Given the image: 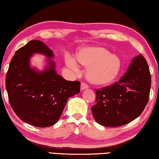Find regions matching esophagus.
<instances>
[{
	"mask_svg": "<svg viewBox=\"0 0 159 159\" xmlns=\"http://www.w3.org/2000/svg\"><path fill=\"white\" fill-rule=\"evenodd\" d=\"M88 88V85L87 84H85L84 82H82L81 84V90H84Z\"/></svg>",
	"mask_w": 159,
	"mask_h": 159,
	"instance_id": "obj_1",
	"label": "esophagus"
}]
</instances>
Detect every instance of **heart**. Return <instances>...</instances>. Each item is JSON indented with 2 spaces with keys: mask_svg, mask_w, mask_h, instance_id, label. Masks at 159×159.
Instances as JSON below:
<instances>
[{
  "mask_svg": "<svg viewBox=\"0 0 159 159\" xmlns=\"http://www.w3.org/2000/svg\"><path fill=\"white\" fill-rule=\"evenodd\" d=\"M76 60L86 68L88 81L95 86H106L114 81L121 67V61L118 56L102 47H87L80 49L76 55ZM66 64L70 69L78 70L74 60L69 58Z\"/></svg>",
  "mask_w": 159,
  "mask_h": 159,
  "instance_id": "b5f03b06",
  "label": "heart"
}]
</instances>
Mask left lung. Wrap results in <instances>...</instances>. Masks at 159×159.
Returning a JSON list of instances; mask_svg holds the SVG:
<instances>
[{
	"mask_svg": "<svg viewBox=\"0 0 159 159\" xmlns=\"http://www.w3.org/2000/svg\"><path fill=\"white\" fill-rule=\"evenodd\" d=\"M151 77L142 55L134 57L124 76L111 86L96 89L92 115L102 126L126 124L142 113L149 99Z\"/></svg>",
	"mask_w": 159,
	"mask_h": 159,
	"instance_id": "left-lung-1",
	"label": "left lung"
}]
</instances>
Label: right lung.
I'll return each instance as SVG.
<instances>
[{
	"mask_svg": "<svg viewBox=\"0 0 159 159\" xmlns=\"http://www.w3.org/2000/svg\"><path fill=\"white\" fill-rule=\"evenodd\" d=\"M48 58L43 70L30 66L34 54ZM51 49L40 40H31L16 51L10 62L6 87L10 104L22 121L37 127H48L59 120L68 99L80 92V82L67 81L55 70Z\"/></svg>",
	"mask_w": 159,
	"mask_h": 159,
	"instance_id": "right-lung-1",
	"label": "right lung"
}]
</instances>
